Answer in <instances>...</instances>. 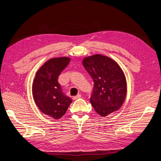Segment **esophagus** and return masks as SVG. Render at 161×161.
I'll return each instance as SVG.
<instances>
[{"label":"esophagus","instance_id":"obj_1","mask_svg":"<svg viewBox=\"0 0 161 161\" xmlns=\"http://www.w3.org/2000/svg\"><path fill=\"white\" fill-rule=\"evenodd\" d=\"M81 97V94H78V95L75 96H73L72 99H73V100H76V99H78V98H80Z\"/></svg>","mask_w":161,"mask_h":161}]
</instances>
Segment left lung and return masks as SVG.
I'll return each instance as SVG.
<instances>
[{
    "label": "left lung",
    "mask_w": 161,
    "mask_h": 161,
    "mask_svg": "<svg viewBox=\"0 0 161 161\" xmlns=\"http://www.w3.org/2000/svg\"><path fill=\"white\" fill-rule=\"evenodd\" d=\"M83 65L94 82L90 102L96 112L106 117L118 110L127 94L126 79L118 64L96 54L84 58Z\"/></svg>",
    "instance_id": "1"
}]
</instances>
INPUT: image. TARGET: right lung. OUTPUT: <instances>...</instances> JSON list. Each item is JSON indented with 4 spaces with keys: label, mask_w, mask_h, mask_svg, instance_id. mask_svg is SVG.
I'll use <instances>...</instances> for the list:
<instances>
[{
    "label": "right lung",
    "mask_w": 161,
    "mask_h": 161,
    "mask_svg": "<svg viewBox=\"0 0 161 161\" xmlns=\"http://www.w3.org/2000/svg\"><path fill=\"white\" fill-rule=\"evenodd\" d=\"M69 61L70 58L68 57L46 61L37 71L32 84V94L37 107L43 114L55 119L65 115L72 102L58 82V77Z\"/></svg>",
    "instance_id": "add662e5"
}]
</instances>
